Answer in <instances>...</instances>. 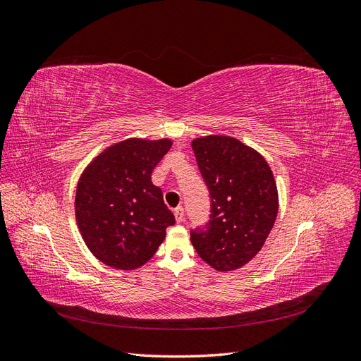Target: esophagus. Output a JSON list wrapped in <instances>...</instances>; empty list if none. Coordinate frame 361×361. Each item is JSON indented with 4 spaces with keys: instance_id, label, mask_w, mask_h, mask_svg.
Wrapping results in <instances>:
<instances>
[{
    "instance_id": "34e87169",
    "label": "esophagus",
    "mask_w": 361,
    "mask_h": 361,
    "mask_svg": "<svg viewBox=\"0 0 361 361\" xmlns=\"http://www.w3.org/2000/svg\"><path fill=\"white\" fill-rule=\"evenodd\" d=\"M183 207L182 206H179V207H176V209H174V218H176V223H182L183 221Z\"/></svg>"
}]
</instances>
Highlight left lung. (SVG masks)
Returning a JSON list of instances; mask_svg holds the SVG:
<instances>
[{
	"label": "left lung",
	"instance_id": "left-lung-1",
	"mask_svg": "<svg viewBox=\"0 0 361 361\" xmlns=\"http://www.w3.org/2000/svg\"><path fill=\"white\" fill-rule=\"evenodd\" d=\"M211 215L191 231L197 255L216 271L244 267L264 247L279 212L277 185L265 158L226 135L192 140Z\"/></svg>",
	"mask_w": 361,
	"mask_h": 361
}]
</instances>
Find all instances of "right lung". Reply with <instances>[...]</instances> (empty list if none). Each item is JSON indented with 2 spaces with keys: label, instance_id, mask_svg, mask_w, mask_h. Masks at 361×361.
<instances>
[{
  "label": "right lung",
  "instance_id": "obj_1",
  "mask_svg": "<svg viewBox=\"0 0 361 361\" xmlns=\"http://www.w3.org/2000/svg\"><path fill=\"white\" fill-rule=\"evenodd\" d=\"M171 140L128 138L105 149L81 174L75 215L85 245L116 269H135L157 253L174 215L152 183Z\"/></svg>",
  "mask_w": 361,
  "mask_h": 361
}]
</instances>
